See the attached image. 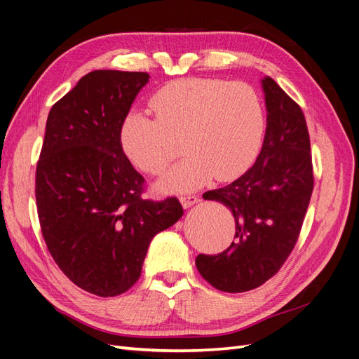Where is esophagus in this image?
<instances>
[{"label":"esophagus","instance_id":"esophagus-1","mask_svg":"<svg viewBox=\"0 0 359 359\" xmlns=\"http://www.w3.org/2000/svg\"><path fill=\"white\" fill-rule=\"evenodd\" d=\"M180 202H181V205L184 206V208H190V206H193L194 203L199 202V198L198 196H193V194H189V196H181Z\"/></svg>","mask_w":359,"mask_h":359}]
</instances>
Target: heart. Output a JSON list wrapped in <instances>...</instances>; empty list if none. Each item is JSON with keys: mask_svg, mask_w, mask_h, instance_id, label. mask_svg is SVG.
I'll return each instance as SVG.
<instances>
[{"mask_svg": "<svg viewBox=\"0 0 359 359\" xmlns=\"http://www.w3.org/2000/svg\"><path fill=\"white\" fill-rule=\"evenodd\" d=\"M154 119L130 112L119 140L127 158L147 175H161L186 153L158 187L166 193L193 191L212 177L233 180L256 158L265 115L252 85L211 78L178 79L151 97Z\"/></svg>", "mask_w": 359, "mask_h": 359, "instance_id": "heart-1", "label": "heart"}]
</instances>
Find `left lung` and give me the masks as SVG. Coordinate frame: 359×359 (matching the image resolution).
Masks as SVG:
<instances>
[{
  "label": "left lung",
  "instance_id": "obj_1",
  "mask_svg": "<svg viewBox=\"0 0 359 359\" xmlns=\"http://www.w3.org/2000/svg\"><path fill=\"white\" fill-rule=\"evenodd\" d=\"M266 132L255 165L203 199L233 214L235 241L219 255H199L196 268L211 286L240 293L278 273L295 247L313 191L310 136L301 107L269 76L262 79Z\"/></svg>",
  "mask_w": 359,
  "mask_h": 359
}]
</instances>
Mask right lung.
Returning a JSON list of instances; mask_svg holds the SVG:
<instances>
[{
  "mask_svg": "<svg viewBox=\"0 0 359 359\" xmlns=\"http://www.w3.org/2000/svg\"><path fill=\"white\" fill-rule=\"evenodd\" d=\"M149 79L94 70L52 106L36 169V202L50 256L76 286L116 297L142 273L153 238L184 214L177 198L142 199L144 177L119 140Z\"/></svg>",
  "mask_w": 359,
  "mask_h": 359,
  "instance_id": "add662e5",
  "label": "right lung"
}]
</instances>
